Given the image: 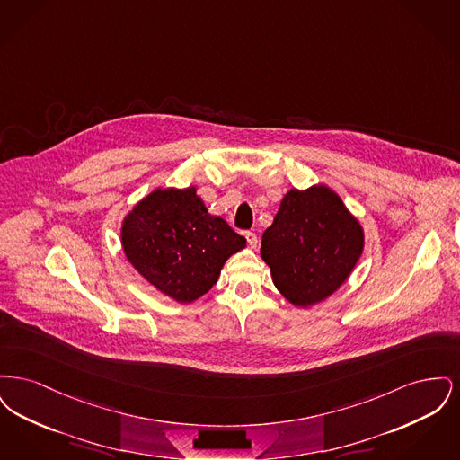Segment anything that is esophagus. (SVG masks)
Instances as JSON below:
<instances>
[{
    "mask_svg": "<svg viewBox=\"0 0 460 460\" xmlns=\"http://www.w3.org/2000/svg\"><path fill=\"white\" fill-rule=\"evenodd\" d=\"M243 236L246 238V243H248L252 248H255V246H257V236H255V233H252V231H244V233H243Z\"/></svg>",
    "mask_w": 460,
    "mask_h": 460,
    "instance_id": "esophagus-1",
    "label": "esophagus"
}]
</instances>
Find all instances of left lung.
I'll return each mask as SVG.
<instances>
[{
	"mask_svg": "<svg viewBox=\"0 0 460 460\" xmlns=\"http://www.w3.org/2000/svg\"><path fill=\"white\" fill-rule=\"evenodd\" d=\"M364 250V231L328 186L286 193L263 231L262 259L288 302L310 306L347 281Z\"/></svg>",
	"mask_w": 460,
	"mask_h": 460,
	"instance_id": "1",
	"label": "left lung"
}]
</instances>
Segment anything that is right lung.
Masks as SVG:
<instances>
[{
  "mask_svg": "<svg viewBox=\"0 0 460 460\" xmlns=\"http://www.w3.org/2000/svg\"><path fill=\"white\" fill-rule=\"evenodd\" d=\"M246 240L207 212L195 188L155 190L122 224L128 261L152 285L190 304L219 279L224 262Z\"/></svg>",
  "mask_w": 460,
  "mask_h": 460,
  "instance_id": "right-lung-1",
  "label": "right lung"
}]
</instances>
